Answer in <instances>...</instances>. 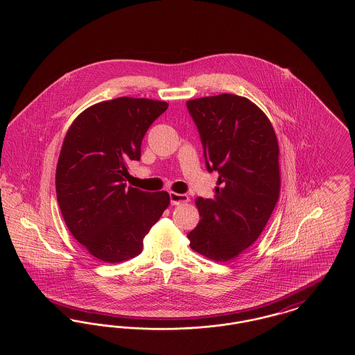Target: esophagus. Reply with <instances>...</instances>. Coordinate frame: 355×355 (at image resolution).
Wrapping results in <instances>:
<instances>
[{"label": "esophagus", "mask_w": 355, "mask_h": 355, "mask_svg": "<svg viewBox=\"0 0 355 355\" xmlns=\"http://www.w3.org/2000/svg\"><path fill=\"white\" fill-rule=\"evenodd\" d=\"M169 197L171 205H181V203L189 201V197L186 194H180V193H174V191H170Z\"/></svg>", "instance_id": "esophagus-1"}]
</instances>
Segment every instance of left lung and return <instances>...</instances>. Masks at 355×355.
<instances>
[{"label": "left lung", "instance_id": "obj_1", "mask_svg": "<svg viewBox=\"0 0 355 355\" xmlns=\"http://www.w3.org/2000/svg\"><path fill=\"white\" fill-rule=\"evenodd\" d=\"M207 171H218L214 198L198 197L201 220L190 248L216 262L245 252L265 229L279 197V148L266 114L250 100L220 94L186 102Z\"/></svg>", "mask_w": 355, "mask_h": 355}]
</instances>
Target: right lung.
Instances as JSON below:
<instances>
[{
	"label": "right lung",
	"instance_id": "1",
	"mask_svg": "<svg viewBox=\"0 0 355 355\" xmlns=\"http://www.w3.org/2000/svg\"><path fill=\"white\" fill-rule=\"evenodd\" d=\"M168 103L119 97L84 110L65 135L55 191L69 232L93 257L117 263L142 252L144 236L169 206L168 191L126 187V161Z\"/></svg>",
	"mask_w": 355,
	"mask_h": 355
}]
</instances>
